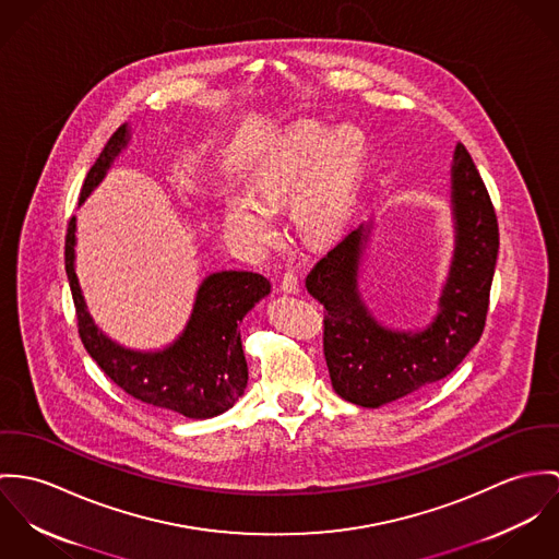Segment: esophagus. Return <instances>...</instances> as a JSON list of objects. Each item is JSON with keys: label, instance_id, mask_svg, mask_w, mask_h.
I'll return each instance as SVG.
<instances>
[{"label": "esophagus", "instance_id": "34e87169", "mask_svg": "<svg viewBox=\"0 0 559 559\" xmlns=\"http://www.w3.org/2000/svg\"><path fill=\"white\" fill-rule=\"evenodd\" d=\"M281 289H283L285 294H298V292H300V281H298L296 272L287 270V272L283 274V278H281Z\"/></svg>", "mask_w": 559, "mask_h": 559}]
</instances>
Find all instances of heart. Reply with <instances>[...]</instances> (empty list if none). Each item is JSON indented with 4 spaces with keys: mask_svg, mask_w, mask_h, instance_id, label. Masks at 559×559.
Wrapping results in <instances>:
<instances>
[{
    "mask_svg": "<svg viewBox=\"0 0 559 559\" xmlns=\"http://www.w3.org/2000/svg\"><path fill=\"white\" fill-rule=\"evenodd\" d=\"M367 141L356 126L302 122L289 128L257 163L250 190L225 197V225L250 250H265L278 238L274 207L289 201L298 231L328 240L347 223L365 163Z\"/></svg>",
    "mask_w": 559,
    "mask_h": 559,
    "instance_id": "b5f03b06",
    "label": "heart"
}]
</instances>
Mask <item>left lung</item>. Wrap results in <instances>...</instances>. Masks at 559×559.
Returning a JSON list of instances; mask_svg holds the SVG:
<instances>
[{
    "label": "left lung",
    "mask_w": 559,
    "mask_h": 559,
    "mask_svg": "<svg viewBox=\"0 0 559 559\" xmlns=\"http://www.w3.org/2000/svg\"><path fill=\"white\" fill-rule=\"evenodd\" d=\"M456 247L439 312L423 332L379 325L358 294V265L369 229L349 231L310 270L307 289L323 305V356L334 392L360 407L396 401L454 371L480 341L496 274V207L465 145L452 165Z\"/></svg>",
    "instance_id": "1"
}]
</instances>
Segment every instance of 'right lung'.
Listing matches in <instances>:
<instances>
[{
	"label": "right lung",
	"mask_w": 559,
	"mask_h": 559,
	"mask_svg": "<svg viewBox=\"0 0 559 559\" xmlns=\"http://www.w3.org/2000/svg\"><path fill=\"white\" fill-rule=\"evenodd\" d=\"M126 141L128 130L120 126L87 171L81 201L105 178ZM63 261L81 343L126 394L187 418L218 416L245 394L249 369L240 341V321L270 294V281L265 276L236 270L210 274L197 292V302L182 336L163 352L143 354L124 349L107 338L85 309L74 274V216L66 229Z\"/></svg>",
	"instance_id": "add662e5"
}]
</instances>
